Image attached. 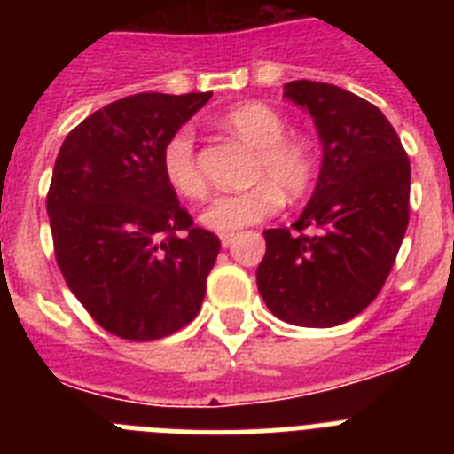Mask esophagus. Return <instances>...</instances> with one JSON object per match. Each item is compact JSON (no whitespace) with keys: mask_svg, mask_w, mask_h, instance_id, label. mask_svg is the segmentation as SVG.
Instances as JSON below:
<instances>
[{"mask_svg":"<svg viewBox=\"0 0 454 454\" xmlns=\"http://www.w3.org/2000/svg\"><path fill=\"white\" fill-rule=\"evenodd\" d=\"M220 243H223V247H230L234 243V234H223L220 236Z\"/></svg>","mask_w":454,"mask_h":454,"instance_id":"34e87169","label":"esophagus"}]
</instances>
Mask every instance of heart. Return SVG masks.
Segmentation results:
<instances>
[{
	"label": "heart",
	"mask_w": 454,
	"mask_h": 454,
	"mask_svg": "<svg viewBox=\"0 0 454 454\" xmlns=\"http://www.w3.org/2000/svg\"><path fill=\"white\" fill-rule=\"evenodd\" d=\"M224 129L231 131L256 152L254 188L231 195H220L200 215V223L218 234L263 223L282 208L284 198L295 202L304 198L316 182L314 147L298 136H286V120L263 102H247L231 108L220 118ZM163 177L177 195L202 200L207 182L195 159V131L179 127L168 138L161 152Z\"/></svg>",
	"instance_id": "1"
}]
</instances>
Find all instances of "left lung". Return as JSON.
I'll return each mask as SVG.
<instances>
[{
	"mask_svg": "<svg viewBox=\"0 0 454 454\" xmlns=\"http://www.w3.org/2000/svg\"><path fill=\"white\" fill-rule=\"evenodd\" d=\"M284 98L314 118L323 163L295 231H263L256 286L284 323L334 327L387 282L407 231L411 168L391 122L355 92L302 79Z\"/></svg>",
	"mask_w": 454,
	"mask_h": 454,
	"instance_id": "obj_1",
	"label": "left lung"
}]
</instances>
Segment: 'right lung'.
<instances>
[{
  "label": "right lung",
  "instance_id": "obj_1",
  "mask_svg": "<svg viewBox=\"0 0 454 454\" xmlns=\"http://www.w3.org/2000/svg\"><path fill=\"white\" fill-rule=\"evenodd\" d=\"M211 92H138L63 140L47 192L56 262L95 323L127 340L182 330L202 307L218 236L192 227L161 152Z\"/></svg>",
  "mask_w": 454,
  "mask_h": 454
}]
</instances>
